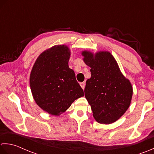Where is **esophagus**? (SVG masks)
<instances>
[{"mask_svg": "<svg viewBox=\"0 0 154 154\" xmlns=\"http://www.w3.org/2000/svg\"><path fill=\"white\" fill-rule=\"evenodd\" d=\"M80 86L82 87V88L84 89V88H85L86 84H85V82H81V83L80 84Z\"/></svg>", "mask_w": 154, "mask_h": 154, "instance_id": "1", "label": "esophagus"}]
</instances>
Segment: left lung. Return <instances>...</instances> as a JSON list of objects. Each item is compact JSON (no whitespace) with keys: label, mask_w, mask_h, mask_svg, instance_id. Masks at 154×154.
Masks as SVG:
<instances>
[{"label":"left lung","mask_w":154,"mask_h":154,"mask_svg":"<svg viewBox=\"0 0 154 154\" xmlns=\"http://www.w3.org/2000/svg\"><path fill=\"white\" fill-rule=\"evenodd\" d=\"M84 61L91 68V78L84 89L93 116L100 124H109L124 115L130 105L133 89L129 80L122 74L111 53L94 54L83 51Z\"/></svg>","instance_id":"obj_1"}]
</instances>
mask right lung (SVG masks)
<instances>
[{
  "label": "right lung",
  "instance_id": "right-lung-1",
  "mask_svg": "<svg viewBox=\"0 0 154 154\" xmlns=\"http://www.w3.org/2000/svg\"><path fill=\"white\" fill-rule=\"evenodd\" d=\"M70 52L65 45H56L38 57L30 76L34 100L44 111L59 116L75 100L84 96L73 70L68 66Z\"/></svg>",
  "mask_w": 154,
  "mask_h": 154
}]
</instances>
